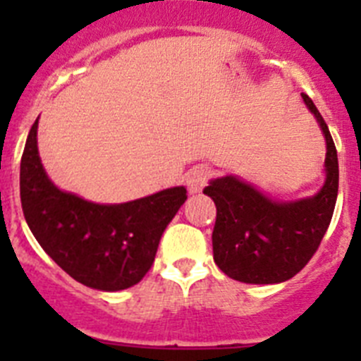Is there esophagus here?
I'll return each instance as SVG.
<instances>
[{
  "label": "esophagus",
  "mask_w": 361,
  "mask_h": 361,
  "mask_svg": "<svg viewBox=\"0 0 361 361\" xmlns=\"http://www.w3.org/2000/svg\"><path fill=\"white\" fill-rule=\"evenodd\" d=\"M207 180H209V169L204 166H195L185 176V183H187V188L190 194L202 192V188L207 185Z\"/></svg>",
  "instance_id": "34e87169"
}]
</instances>
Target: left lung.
I'll return each instance as SVG.
<instances>
[{
  "label": "left lung",
  "instance_id": "8db88e82",
  "mask_svg": "<svg viewBox=\"0 0 361 361\" xmlns=\"http://www.w3.org/2000/svg\"><path fill=\"white\" fill-rule=\"evenodd\" d=\"M326 143L325 181L316 194L278 201L234 174L213 178L204 188L216 206L213 228L214 264L250 285H276L292 279L318 250L336 207L337 150L329 126L307 94H302Z\"/></svg>",
  "mask_w": 361,
  "mask_h": 361
}]
</instances>
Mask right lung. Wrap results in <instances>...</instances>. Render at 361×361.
<instances>
[{"label":"right lung","mask_w":361,"mask_h":361,"mask_svg":"<svg viewBox=\"0 0 361 361\" xmlns=\"http://www.w3.org/2000/svg\"><path fill=\"white\" fill-rule=\"evenodd\" d=\"M20 201L32 235L63 271L89 288L120 292L152 267L164 231L187 201V188L120 204L61 190L39 159L36 118L20 160Z\"/></svg>","instance_id":"add662e5"}]
</instances>
